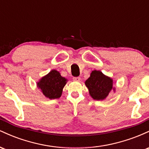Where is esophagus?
<instances>
[{
  "instance_id": "obj_1",
  "label": "esophagus",
  "mask_w": 149,
  "mask_h": 149,
  "mask_svg": "<svg viewBox=\"0 0 149 149\" xmlns=\"http://www.w3.org/2000/svg\"><path fill=\"white\" fill-rule=\"evenodd\" d=\"M73 80H75V81H80V77H73Z\"/></svg>"
}]
</instances>
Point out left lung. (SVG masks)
<instances>
[{"instance_id":"1","label":"left lung","mask_w":149,"mask_h":149,"mask_svg":"<svg viewBox=\"0 0 149 149\" xmlns=\"http://www.w3.org/2000/svg\"><path fill=\"white\" fill-rule=\"evenodd\" d=\"M85 84L88 88L90 95L95 100H104L112 90L115 91L112 78L97 70L92 71Z\"/></svg>"}]
</instances>
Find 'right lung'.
Segmentation results:
<instances>
[{"instance_id":"1","label":"right lung","mask_w":149,"mask_h":149,"mask_svg":"<svg viewBox=\"0 0 149 149\" xmlns=\"http://www.w3.org/2000/svg\"><path fill=\"white\" fill-rule=\"evenodd\" d=\"M66 83L67 79L61 76L57 70L53 69L41 78L37 83V86L47 98L54 100L61 97Z\"/></svg>"}]
</instances>
